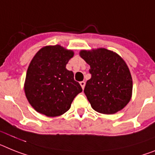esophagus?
<instances>
[{"label": "esophagus", "mask_w": 155, "mask_h": 155, "mask_svg": "<svg viewBox=\"0 0 155 155\" xmlns=\"http://www.w3.org/2000/svg\"><path fill=\"white\" fill-rule=\"evenodd\" d=\"M80 85H81V87H82V88H83V89H84V87H85V84H86V83L84 81H81L80 83Z\"/></svg>", "instance_id": "obj_1"}]
</instances>
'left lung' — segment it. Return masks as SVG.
<instances>
[{
    "mask_svg": "<svg viewBox=\"0 0 155 155\" xmlns=\"http://www.w3.org/2000/svg\"><path fill=\"white\" fill-rule=\"evenodd\" d=\"M80 54L91 67V78L87 81L84 93L92 108L104 114L121 110L132 92V75L124 60L104 48L82 50Z\"/></svg>",
    "mask_w": 155,
    "mask_h": 155,
    "instance_id": "obj_1",
    "label": "left lung"
}]
</instances>
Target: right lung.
Returning a JSON list of instances; mask_svg holds the SVG:
<instances>
[{"instance_id": "obj_1", "label": "right lung", "mask_w": 155, "mask_h": 155, "mask_svg": "<svg viewBox=\"0 0 155 155\" xmlns=\"http://www.w3.org/2000/svg\"><path fill=\"white\" fill-rule=\"evenodd\" d=\"M74 55L61 45L41 48L30 63L24 91L31 106L47 117L62 115L69 110L81 86L66 64Z\"/></svg>"}]
</instances>
